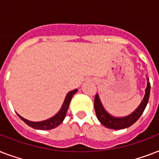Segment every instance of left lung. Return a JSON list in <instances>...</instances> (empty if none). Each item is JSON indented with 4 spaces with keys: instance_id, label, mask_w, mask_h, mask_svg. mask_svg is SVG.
I'll return each instance as SVG.
<instances>
[{
    "instance_id": "8db88e82",
    "label": "left lung",
    "mask_w": 159,
    "mask_h": 159,
    "mask_svg": "<svg viewBox=\"0 0 159 159\" xmlns=\"http://www.w3.org/2000/svg\"><path fill=\"white\" fill-rule=\"evenodd\" d=\"M149 94H150V82H148V79L145 96L143 97L141 104L139 105L138 108L136 109V111L134 113L126 116V117H123V118H116V117H113L111 115H109L103 108L99 99V97L97 94L94 99V106L97 119L103 125L106 126V128L112 129H122L128 128L133 124L135 123L139 120V118L140 117L141 115L143 114V111L146 108V106L148 104Z\"/></svg>"
}]
</instances>
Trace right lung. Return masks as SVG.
<instances>
[{"instance_id": "obj_1", "label": "right lung", "mask_w": 159, "mask_h": 159, "mask_svg": "<svg viewBox=\"0 0 159 159\" xmlns=\"http://www.w3.org/2000/svg\"><path fill=\"white\" fill-rule=\"evenodd\" d=\"M77 92V89L73 90L72 92H70L67 93V95L66 96V98L64 100V102L62 106V108L58 111V113L57 115H55L53 117L48 119V120H46L43 121H39V122H33V121H30L26 119L21 117L20 115H18V116L22 120L25 122V124H27L29 126H30L32 128L36 129H42V130H45V129H53L55 127H57L62 123L63 120H64L65 116H66V114H67V111L68 109V106H69L70 102L72 100L73 95Z\"/></svg>"}]
</instances>
